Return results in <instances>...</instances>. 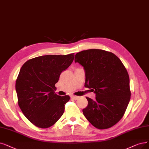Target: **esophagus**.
I'll use <instances>...</instances> for the list:
<instances>
[{
  "label": "esophagus",
  "mask_w": 149,
  "mask_h": 149,
  "mask_svg": "<svg viewBox=\"0 0 149 149\" xmlns=\"http://www.w3.org/2000/svg\"><path fill=\"white\" fill-rule=\"evenodd\" d=\"M71 98H73V99H74V100H77V99H78V98H79V97L74 96V95H71Z\"/></svg>",
  "instance_id": "obj_1"
}]
</instances>
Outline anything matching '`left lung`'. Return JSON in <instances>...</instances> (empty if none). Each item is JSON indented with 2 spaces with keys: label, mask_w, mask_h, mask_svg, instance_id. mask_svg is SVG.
I'll return each instance as SVG.
<instances>
[{
  "label": "left lung",
  "mask_w": 149,
  "mask_h": 149,
  "mask_svg": "<svg viewBox=\"0 0 149 149\" xmlns=\"http://www.w3.org/2000/svg\"><path fill=\"white\" fill-rule=\"evenodd\" d=\"M85 71V87L95 99L86 97L88 105L83 114L93 126L106 129L122 118L130 100V79L126 68L115 54L92 49L78 52L74 58Z\"/></svg>",
  "instance_id": "1"
}]
</instances>
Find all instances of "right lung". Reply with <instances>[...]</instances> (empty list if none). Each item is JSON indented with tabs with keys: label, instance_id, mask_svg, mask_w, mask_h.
I'll return each mask as SVG.
<instances>
[{
	"label": "right lung",
	"instance_id": "1",
	"mask_svg": "<svg viewBox=\"0 0 149 149\" xmlns=\"http://www.w3.org/2000/svg\"><path fill=\"white\" fill-rule=\"evenodd\" d=\"M74 57L73 54L43 56L30 59L22 66L15 86L18 105L35 126L49 128L63 115L70 97L56 95L55 84Z\"/></svg>",
	"mask_w": 149,
	"mask_h": 149
}]
</instances>
